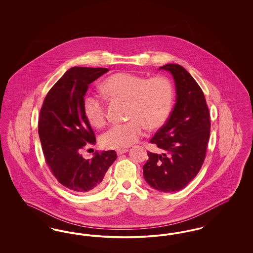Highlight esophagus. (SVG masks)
I'll return each instance as SVG.
<instances>
[{"label":"esophagus","mask_w":253,"mask_h":253,"mask_svg":"<svg viewBox=\"0 0 253 253\" xmlns=\"http://www.w3.org/2000/svg\"><path fill=\"white\" fill-rule=\"evenodd\" d=\"M128 151H129V149H120V150L117 151V154H118V155H122V154L127 153Z\"/></svg>","instance_id":"esophagus-1"}]
</instances>
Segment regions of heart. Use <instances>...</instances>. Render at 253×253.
<instances>
[{
  "label": "heart",
  "instance_id": "1",
  "mask_svg": "<svg viewBox=\"0 0 253 253\" xmlns=\"http://www.w3.org/2000/svg\"><path fill=\"white\" fill-rule=\"evenodd\" d=\"M101 89L112 101L127 102L126 117L130 120L114 125L100 136L102 146L109 149H126L142 136L146 127L160 128L172 108L173 86L164 76L148 79L132 73H117L103 82ZM84 112L93 126L99 128L106 123V104L101 98L85 96Z\"/></svg>",
  "mask_w": 253,
  "mask_h": 253
}]
</instances>
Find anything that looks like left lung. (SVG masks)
Returning <instances> with one entry per match:
<instances>
[{"label": "left lung", "instance_id": "obj_1", "mask_svg": "<svg viewBox=\"0 0 253 253\" xmlns=\"http://www.w3.org/2000/svg\"><path fill=\"white\" fill-rule=\"evenodd\" d=\"M171 73L176 103L167 122L150 140L163 151H148L143 166L146 182L163 193L180 191L197 175L204 163L211 133L210 111L204 93L191 74L175 63L160 67Z\"/></svg>", "mask_w": 253, "mask_h": 253}]
</instances>
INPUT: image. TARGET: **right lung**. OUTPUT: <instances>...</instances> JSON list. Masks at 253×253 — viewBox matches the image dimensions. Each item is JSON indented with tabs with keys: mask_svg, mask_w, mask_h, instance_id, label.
I'll list each match as a JSON object with an SVG mask.
<instances>
[{
	"mask_svg": "<svg viewBox=\"0 0 253 253\" xmlns=\"http://www.w3.org/2000/svg\"><path fill=\"white\" fill-rule=\"evenodd\" d=\"M107 68L72 67L53 85L39 116V135L45 161L62 186L76 193H91L102 186L109 167L117 159L114 150L85 159V145L94 144L95 132L84 112L88 85Z\"/></svg>",
	"mask_w": 253,
	"mask_h": 253,
	"instance_id": "add662e5",
	"label": "right lung"
}]
</instances>
